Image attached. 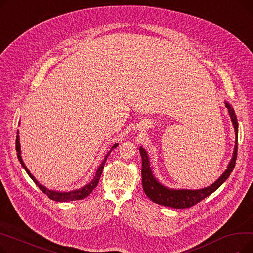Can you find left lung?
Here are the masks:
<instances>
[{"label": "left lung", "instance_id": "left-lung-1", "mask_svg": "<svg viewBox=\"0 0 253 253\" xmlns=\"http://www.w3.org/2000/svg\"><path fill=\"white\" fill-rule=\"evenodd\" d=\"M227 108L229 109L232 121L234 124L235 132H236V144H235V151L232 160L228 166V169L225 170L222 175L213 183L211 184L210 187L201 189V190H171L168 188H165L159 182L153 175V172L150 167V161L147 152L144 149L139 148L140 156H141V178H142V188L151 200L157 204L168 206L171 208H190L200 201L203 199L211 195L214 191H216L220 185L227 180V178L230 176L231 172L233 171L235 164H236V159H237V152H238V122L237 118L235 116V112L231 106L227 103Z\"/></svg>", "mask_w": 253, "mask_h": 253}]
</instances>
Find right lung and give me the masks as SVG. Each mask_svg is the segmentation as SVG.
<instances>
[{
	"mask_svg": "<svg viewBox=\"0 0 253 253\" xmlns=\"http://www.w3.org/2000/svg\"><path fill=\"white\" fill-rule=\"evenodd\" d=\"M118 147V143H115L111 151L106 154L105 158L103 162L100 164V166L98 167L97 171H96V174L94 176V178H93L90 183H88L87 185H85V187L79 189V190H75V191H71V192H55V191H50L48 190L47 188L43 187L42 184H40L38 182V180L32 175L31 172L29 171V169L26 168V166L24 165L22 159H21V156H20V143H19V136H18V131H17V135H16V152H17V157H18V160L20 161L22 167L24 168V170L26 171V173H28L30 175V177L34 180V182L38 185L39 189L41 190L44 194H46L48 196V198H50L51 200L53 201H56V202H70V201H76V200H82V199L88 197L92 191L94 190L97 184L99 182V179H100V176H101V173H102V170H103V167H104V163L106 161V159H108V156L110 155V153L112 152V150H114L115 148Z\"/></svg>",
	"mask_w": 253,
	"mask_h": 253,
	"instance_id": "1",
	"label": "right lung"
}]
</instances>
